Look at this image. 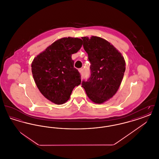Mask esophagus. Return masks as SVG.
<instances>
[{
    "label": "esophagus",
    "instance_id": "34e87169",
    "mask_svg": "<svg viewBox=\"0 0 159 159\" xmlns=\"http://www.w3.org/2000/svg\"><path fill=\"white\" fill-rule=\"evenodd\" d=\"M79 71L80 72V75L82 76L83 75V68H80L79 70Z\"/></svg>",
    "mask_w": 159,
    "mask_h": 159
}]
</instances>
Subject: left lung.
Instances as JSON below:
<instances>
[{
  "label": "left lung",
  "mask_w": 159,
  "mask_h": 159,
  "mask_svg": "<svg viewBox=\"0 0 159 159\" xmlns=\"http://www.w3.org/2000/svg\"><path fill=\"white\" fill-rule=\"evenodd\" d=\"M83 48L91 62V76L82 86L91 101L102 104L111 98L121 84L126 64L112 44L97 36L82 37Z\"/></svg>",
  "instance_id": "left-lung-1"
}]
</instances>
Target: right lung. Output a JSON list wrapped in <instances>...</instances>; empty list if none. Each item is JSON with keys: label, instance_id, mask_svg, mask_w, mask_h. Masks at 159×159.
Masks as SVG:
<instances>
[{"label": "right lung", "instance_id": "add662e5", "mask_svg": "<svg viewBox=\"0 0 159 159\" xmlns=\"http://www.w3.org/2000/svg\"><path fill=\"white\" fill-rule=\"evenodd\" d=\"M82 44L81 39L61 38L32 62L31 71L39 90L56 104L67 102L75 86L81 83V76L74 67L71 55L80 50Z\"/></svg>", "mask_w": 159, "mask_h": 159}]
</instances>
